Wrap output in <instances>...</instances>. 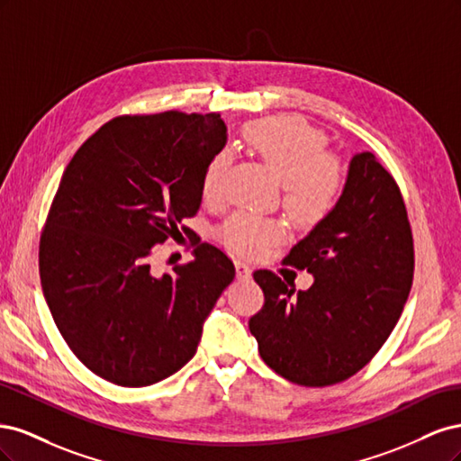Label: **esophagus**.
Returning <instances> with one entry per match:
<instances>
[{"instance_id": "1", "label": "esophagus", "mask_w": 461, "mask_h": 461, "mask_svg": "<svg viewBox=\"0 0 461 461\" xmlns=\"http://www.w3.org/2000/svg\"><path fill=\"white\" fill-rule=\"evenodd\" d=\"M234 267H236V276L240 278V281H248L249 276H252V269H249V265L244 261H234Z\"/></svg>"}]
</instances>
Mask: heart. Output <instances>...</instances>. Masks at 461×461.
Instances as JSON below:
<instances>
[{"instance_id": "1", "label": "heart", "mask_w": 461, "mask_h": 461, "mask_svg": "<svg viewBox=\"0 0 461 461\" xmlns=\"http://www.w3.org/2000/svg\"><path fill=\"white\" fill-rule=\"evenodd\" d=\"M242 140L283 183V207L302 227H315L339 205L344 192V169L327 153V138L308 121L292 115L248 122ZM229 167L227 151L209 159L202 175V196L217 202ZM286 236L283 221L240 212L221 230V239L236 254L258 256Z\"/></svg>"}]
</instances>
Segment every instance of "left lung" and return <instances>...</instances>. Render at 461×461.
Returning a JSON list of instances; mask_svg holds the SVG:
<instances>
[{
  "label": "left lung",
  "mask_w": 461,
  "mask_h": 461,
  "mask_svg": "<svg viewBox=\"0 0 461 461\" xmlns=\"http://www.w3.org/2000/svg\"><path fill=\"white\" fill-rule=\"evenodd\" d=\"M285 263L308 290L259 269L265 303L249 319L261 359L286 381L329 386L366 367L390 337L413 281V236L402 192L371 151L356 153L339 205Z\"/></svg>",
  "instance_id": "8db88e82"
}]
</instances>
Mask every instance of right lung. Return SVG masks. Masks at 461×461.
<instances>
[{"instance_id": "obj_1", "label": "right lung", "mask_w": 461, "mask_h": 461, "mask_svg": "<svg viewBox=\"0 0 461 461\" xmlns=\"http://www.w3.org/2000/svg\"><path fill=\"white\" fill-rule=\"evenodd\" d=\"M225 144L219 113L122 115L67 165L40 236V281L61 337L102 379L149 386L196 354L234 265L207 242L173 275L158 276L149 258L198 213L203 169Z\"/></svg>"}]
</instances>
